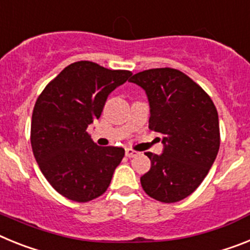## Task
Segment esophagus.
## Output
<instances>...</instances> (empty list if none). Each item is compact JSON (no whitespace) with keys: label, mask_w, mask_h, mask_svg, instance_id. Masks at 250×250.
<instances>
[{"label":"esophagus","mask_w":250,"mask_h":250,"mask_svg":"<svg viewBox=\"0 0 250 250\" xmlns=\"http://www.w3.org/2000/svg\"><path fill=\"white\" fill-rule=\"evenodd\" d=\"M137 153L138 152L134 151L133 148H125V156H127V157H134Z\"/></svg>","instance_id":"esophagus-1"}]
</instances>
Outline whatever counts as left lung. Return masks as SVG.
I'll list each match as a JSON object with an SVG mask.
<instances>
[{
	"label": "left lung",
	"mask_w": 250,
	"mask_h": 250,
	"mask_svg": "<svg viewBox=\"0 0 250 250\" xmlns=\"http://www.w3.org/2000/svg\"><path fill=\"white\" fill-rule=\"evenodd\" d=\"M132 83L146 90L149 129L162 134L164 152H146L151 168L141 177L148 196L176 203L199 188L215 161L220 146L218 110L209 94L177 69H148Z\"/></svg>",
	"instance_id": "8db88e82"
}]
</instances>
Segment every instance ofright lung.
<instances>
[{
  "mask_svg": "<svg viewBox=\"0 0 250 250\" xmlns=\"http://www.w3.org/2000/svg\"><path fill=\"white\" fill-rule=\"evenodd\" d=\"M132 75L93 62L68 65L39 95L31 119V147L41 172L60 195L86 203L107 191L125 149L99 147L86 128L108 95Z\"/></svg>",
  "mask_w": 250,
  "mask_h": 250,
  "instance_id": "1",
  "label": "right lung"
}]
</instances>
